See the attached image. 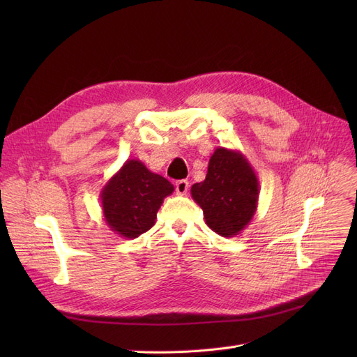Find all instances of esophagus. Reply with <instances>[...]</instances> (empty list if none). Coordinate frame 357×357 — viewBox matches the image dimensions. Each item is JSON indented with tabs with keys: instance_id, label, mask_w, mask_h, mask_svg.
<instances>
[{
	"instance_id": "esophagus-1",
	"label": "esophagus",
	"mask_w": 357,
	"mask_h": 357,
	"mask_svg": "<svg viewBox=\"0 0 357 357\" xmlns=\"http://www.w3.org/2000/svg\"><path fill=\"white\" fill-rule=\"evenodd\" d=\"M189 190V181L188 180H178L176 183V193L177 195H186Z\"/></svg>"
}]
</instances>
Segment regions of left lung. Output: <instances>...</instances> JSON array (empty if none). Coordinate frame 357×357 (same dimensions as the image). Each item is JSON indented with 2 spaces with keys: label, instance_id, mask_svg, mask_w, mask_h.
I'll return each mask as SVG.
<instances>
[{
  "label": "left lung",
  "instance_id": "1",
  "mask_svg": "<svg viewBox=\"0 0 357 357\" xmlns=\"http://www.w3.org/2000/svg\"><path fill=\"white\" fill-rule=\"evenodd\" d=\"M208 228L220 236L238 235L257 208L259 180L250 162L238 150L218 147L205 180L190 188Z\"/></svg>",
  "mask_w": 357,
  "mask_h": 357
}]
</instances>
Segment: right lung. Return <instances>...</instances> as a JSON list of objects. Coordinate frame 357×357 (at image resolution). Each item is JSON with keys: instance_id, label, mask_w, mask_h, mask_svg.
Segmentation results:
<instances>
[{"instance_id": "obj_1", "label": "right lung", "mask_w": 357, "mask_h": 357, "mask_svg": "<svg viewBox=\"0 0 357 357\" xmlns=\"http://www.w3.org/2000/svg\"><path fill=\"white\" fill-rule=\"evenodd\" d=\"M174 186L142 160L128 159L101 190L104 220L123 238H137L155 225L158 210Z\"/></svg>"}]
</instances>
